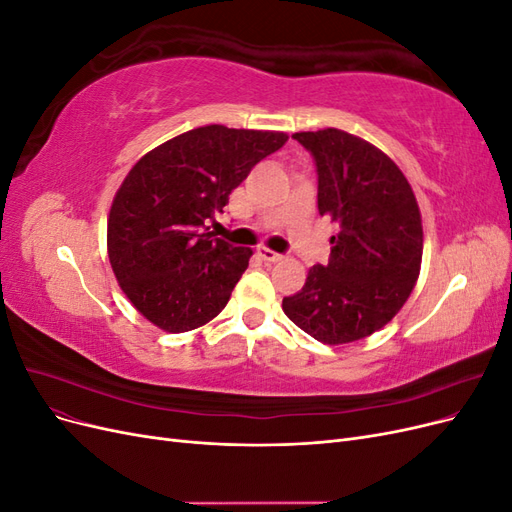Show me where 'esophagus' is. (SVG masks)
Wrapping results in <instances>:
<instances>
[{"mask_svg":"<svg viewBox=\"0 0 512 512\" xmlns=\"http://www.w3.org/2000/svg\"><path fill=\"white\" fill-rule=\"evenodd\" d=\"M256 254H258L262 260H265V262H280V260L284 258L282 254H277V252L269 250V247H258Z\"/></svg>","mask_w":512,"mask_h":512,"instance_id":"1","label":"esophagus"}]
</instances>
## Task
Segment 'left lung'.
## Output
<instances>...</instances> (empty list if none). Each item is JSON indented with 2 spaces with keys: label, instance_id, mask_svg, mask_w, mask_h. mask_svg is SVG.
Instances as JSON below:
<instances>
[{
  "label": "left lung",
  "instance_id": "1",
  "mask_svg": "<svg viewBox=\"0 0 512 512\" xmlns=\"http://www.w3.org/2000/svg\"><path fill=\"white\" fill-rule=\"evenodd\" d=\"M318 168V211L337 224L329 265L307 271L284 314L329 346L359 342L391 322L421 273L423 220L399 166L337 128L297 132Z\"/></svg>",
  "mask_w": 512,
  "mask_h": 512
}]
</instances>
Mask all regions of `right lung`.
Returning a JSON list of instances; mask_svg holds the SVG:
<instances>
[{
	"label": "right lung",
	"instance_id": "add662e5",
	"mask_svg": "<svg viewBox=\"0 0 512 512\" xmlns=\"http://www.w3.org/2000/svg\"><path fill=\"white\" fill-rule=\"evenodd\" d=\"M286 141V132L213 123L170 138L132 166L108 213L106 247L138 314L166 333H185L222 312L252 250L228 245L207 224Z\"/></svg>",
	"mask_w": 512,
	"mask_h": 512
}]
</instances>
